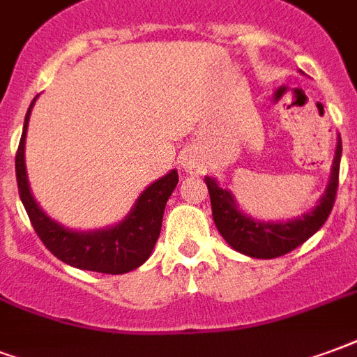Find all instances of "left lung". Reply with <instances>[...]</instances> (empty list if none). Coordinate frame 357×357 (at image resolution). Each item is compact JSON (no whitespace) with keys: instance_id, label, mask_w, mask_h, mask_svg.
<instances>
[{"instance_id":"left-lung-1","label":"left lung","mask_w":357,"mask_h":357,"mask_svg":"<svg viewBox=\"0 0 357 357\" xmlns=\"http://www.w3.org/2000/svg\"><path fill=\"white\" fill-rule=\"evenodd\" d=\"M340 153H342V142L339 137V144H337V152L333 160L331 181L316 209L310 211L308 215H303L301 218L289 220V222H278V225L257 222L243 215L234 204L232 194L228 190L220 188L211 176H205V184L209 188L211 196L213 220L220 236L226 239V243L239 253L253 257V259H275L303 245L306 239L314 236L325 225L335 205L337 188H339Z\"/></svg>"}]
</instances>
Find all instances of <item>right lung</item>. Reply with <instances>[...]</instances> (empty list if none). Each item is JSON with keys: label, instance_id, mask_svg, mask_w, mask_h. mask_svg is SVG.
Returning a JSON list of instances; mask_svg holds the SVG:
<instances>
[{"label": "right lung", "instance_id": "obj_1", "mask_svg": "<svg viewBox=\"0 0 357 357\" xmlns=\"http://www.w3.org/2000/svg\"><path fill=\"white\" fill-rule=\"evenodd\" d=\"M33 102L36 98L26 114L24 131L18 142L17 158H15V169H17L18 194L36 234L59 261L66 262L70 266L100 272V274H125L139 268L150 257L155 241L160 238L163 211L169 196L178 184V173L171 171L169 175L161 176L160 181L150 184L142 192L137 205L132 207L131 215L118 226L100 232L85 234L66 230L51 220L38 207L28 188L24 167V139Z\"/></svg>", "mask_w": 357, "mask_h": 357}]
</instances>
